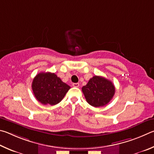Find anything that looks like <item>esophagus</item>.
<instances>
[{
	"label": "esophagus",
	"mask_w": 154,
	"mask_h": 154,
	"mask_svg": "<svg viewBox=\"0 0 154 154\" xmlns=\"http://www.w3.org/2000/svg\"><path fill=\"white\" fill-rule=\"evenodd\" d=\"M72 86H73V87H79L80 85H79V83H73Z\"/></svg>",
	"instance_id": "obj_1"
}]
</instances>
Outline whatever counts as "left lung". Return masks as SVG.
Here are the masks:
<instances>
[{
	"instance_id": "1",
	"label": "left lung",
	"mask_w": 154,
	"mask_h": 154,
	"mask_svg": "<svg viewBox=\"0 0 154 154\" xmlns=\"http://www.w3.org/2000/svg\"><path fill=\"white\" fill-rule=\"evenodd\" d=\"M88 103L95 107L106 106L115 94V87L106 78L95 75L82 88Z\"/></svg>"
}]
</instances>
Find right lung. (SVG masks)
I'll return each instance as SVG.
<instances>
[{
  "label": "right lung",
  "instance_id": "add662e5",
  "mask_svg": "<svg viewBox=\"0 0 154 154\" xmlns=\"http://www.w3.org/2000/svg\"><path fill=\"white\" fill-rule=\"evenodd\" d=\"M32 88L35 97L42 104L54 106L63 99L70 87L55 73L40 72L33 79Z\"/></svg>",
  "mask_w": 154,
  "mask_h": 154
}]
</instances>
